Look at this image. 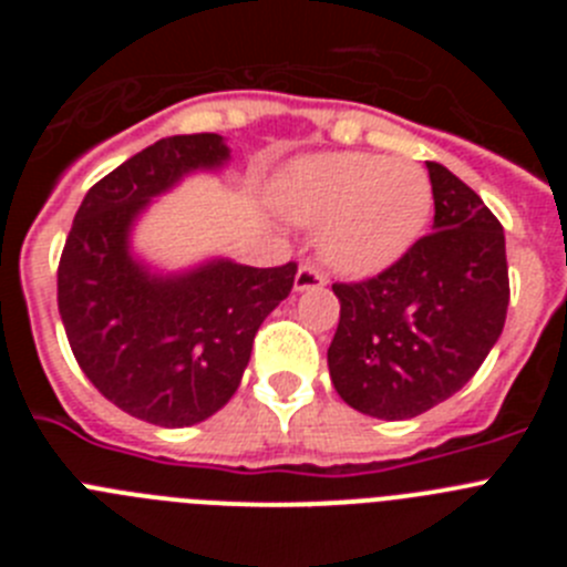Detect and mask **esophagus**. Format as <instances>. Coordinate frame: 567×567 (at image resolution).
Masks as SVG:
<instances>
[{
	"label": "esophagus",
	"instance_id": "obj_1",
	"mask_svg": "<svg viewBox=\"0 0 567 567\" xmlns=\"http://www.w3.org/2000/svg\"><path fill=\"white\" fill-rule=\"evenodd\" d=\"M327 284V275L320 272V269H315L312 264H303V267L298 269V275H295V289L298 292H307V289H320Z\"/></svg>",
	"mask_w": 567,
	"mask_h": 567
}]
</instances>
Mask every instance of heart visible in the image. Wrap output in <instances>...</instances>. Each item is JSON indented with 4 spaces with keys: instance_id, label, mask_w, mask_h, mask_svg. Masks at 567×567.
Returning a JSON list of instances; mask_svg holds the SVG:
<instances>
[{
    "instance_id": "heart-1",
    "label": "heart",
    "mask_w": 567,
    "mask_h": 567,
    "mask_svg": "<svg viewBox=\"0 0 567 567\" xmlns=\"http://www.w3.org/2000/svg\"><path fill=\"white\" fill-rule=\"evenodd\" d=\"M289 221L320 229V255L346 275H374L423 235L432 182L420 164L372 153L300 158L275 187Z\"/></svg>"
}]
</instances>
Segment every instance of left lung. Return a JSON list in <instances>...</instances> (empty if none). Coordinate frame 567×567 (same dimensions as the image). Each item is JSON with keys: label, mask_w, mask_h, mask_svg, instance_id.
Segmentation results:
<instances>
[{"label": "left lung", "mask_w": 567, "mask_h": 567, "mask_svg": "<svg viewBox=\"0 0 567 567\" xmlns=\"http://www.w3.org/2000/svg\"><path fill=\"white\" fill-rule=\"evenodd\" d=\"M425 167L434 233L374 278L332 284L340 323L329 374L340 398L369 417H417L460 392L508 312L503 224L452 169Z\"/></svg>", "instance_id": "left-lung-1"}]
</instances>
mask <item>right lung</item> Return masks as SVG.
<instances>
[{
  "label": "right lung",
  "mask_w": 567,
  "mask_h": 567,
  "mask_svg": "<svg viewBox=\"0 0 567 567\" xmlns=\"http://www.w3.org/2000/svg\"><path fill=\"white\" fill-rule=\"evenodd\" d=\"M229 162L224 135H169L84 195L59 260V315L82 372L122 412L164 429L213 417L238 389L264 318L295 264L215 258L158 275L130 252L135 218L195 169Z\"/></svg>",
  "instance_id": "right-lung-1"
}]
</instances>
